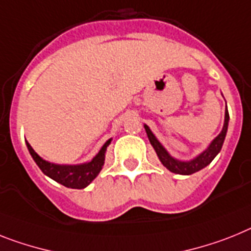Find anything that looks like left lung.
Wrapping results in <instances>:
<instances>
[{"instance_id": "left-lung-1", "label": "left lung", "mask_w": 251, "mask_h": 251, "mask_svg": "<svg viewBox=\"0 0 251 251\" xmlns=\"http://www.w3.org/2000/svg\"><path fill=\"white\" fill-rule=\"evenodd\" d=\"M228 111L226 109V113H225V125H223V129L221 131V134L214 139L213 142L210 143L209 148L207 149L205 151H203L201 155H198L195 159L190 162H181L177 161V159H175L172 158L171 155L168 154L166 149L163 148L161 145V143L158 142L155 136L153 135V132L151 131L148 126L144 125L145 131H147V135H148L149 142L151 144L153 145V148L154 151H157L158 158L161 159L162 165L165 166L166 168H168L170 171L174 172V174H178V175H191L195 174V172L201 171V168H204L205 166H208L210 162L213 161L214 157H216L220 151L222 149L223 142H225V138H226V132H227V126H228Z\"/></svg>"}]
</instances>
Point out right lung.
I'll use <instances>...</instances> for the list:
<instances>
[{
	"instance_id": "obj_1",
	"label": "right lung",
	"mask_w": 251,
	"mask_h": 251,
	"mask_svg": "<svg viewBox=\"0 0 251 251\" xmlns=\"http://www.w3.org/2000/svg\"><path fill=\"white\" fill-rule=\"evenodd\" d=\"M109 143H111V139L103 145L100 153L89 163L77 166H60L50 163V162L42 159L35 153L34 149L31 148L28 142H26V145H28L31 157H33L38 167L41 168L44 175H47L48 177L53 178L54 181H57V182H60L61 185H64L66 187L84 189L98 176V174L102 170L103 163H104V153H106V149L109 145Z\"/></svg>"
}]
</instances>
